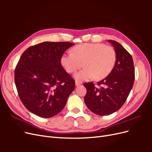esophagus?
I'll use <instances>...</instances> for the list:
<instances>
[{"label":"esophagus","mask_w":152,"mask_h":152,"mask_svg":"<svg viewBox=\"0 0 152 152\" xmlns=\"http://www.w3.org/2000/svg\"><path fill=\"white\" fill-rule=\"evenodd\" d=\"M82 84V82H80L79 80H75V86H79Z\"/></svg>","instance_id":"1"}]
</instances>
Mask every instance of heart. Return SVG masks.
Listing matches in <instances>:
<instances>
[{
  "instance_id": "obj_1",
  "label": "heart",
  "mask_w": 152,
  "mask_h": 152,
  "mask_svg": "<svg viewBox=\"0 0 152 152\" xmlns=\"http://www.w3.org/2000/svg\"><path fill=\"white\" fill-rule=\"evenodd\" d=\"M73 53L64 54L61 62L68 73H75L82 66L86 67L75 75L77 79L87 80L94 77L103 79L113 70L117 60L115 50L100 43H84L76 45Z\"/></svg>"
}]
</instances>
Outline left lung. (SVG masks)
I'll return each instance as SVG.
<instances>
[{"mask_svg":"<svg viewBox=\"0 0 152 152\" xmlns=\"http://www.w3.org/2000/svg\"><path fill=\"white\" fill-rule=\"evenodd\" d=\"M117 54L112 71L96 87L93 82L84 84L87 89L86 104L92 112L98 115H108L120 109L129 94L135 79V71L131 55L121 44L108 40Z\"/></svg>","mask_w":152,"mask_h":152,"instance_id":"8db88e82","label":"left lung"}]
</instances>
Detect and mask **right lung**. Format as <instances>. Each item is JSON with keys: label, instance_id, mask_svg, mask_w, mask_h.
I'll use <instances>...</instances> for the list:
<instances>
[{"label": "right lung", "instance_id": "right-lung-1", "mask_svg": "<svg viewBox=\"0 0 152 152\" xmlns=\"http://www.w3.org/2000/svg\"><path fill=\"white\" fill-rule=\"evenodd\" d=\"M69 42H44L22 54L15 68L18 96L27 110L43 118L56 115L65 107L75 89L74 79L61 63Z\"/></svg>", "mask_w": 152, "mask_h": 152}]
</instances>
